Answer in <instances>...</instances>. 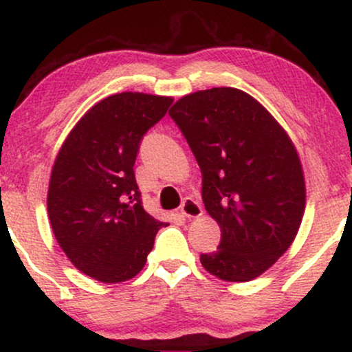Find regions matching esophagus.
Wrapping results in <instances>:
<instances>
[{
  "instance_id": "1",
  "label": "esophagus",
  "mask_w": 352,
  "mask_h": 352,
  "mask_svg": "<svg viewBox=\"0 0 352 352\" xmlns=\"http://www.w3.org/2000/svg\"><path fill=\"white\" fill-rule=\"evenodd\" d=\"M181 214L186 218H198L203 214L201 205L192 198H184L183 205H181Z\"/></svg>"
}]
</instances>
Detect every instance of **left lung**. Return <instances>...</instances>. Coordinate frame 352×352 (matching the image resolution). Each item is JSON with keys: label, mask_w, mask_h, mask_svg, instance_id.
Wrapping results in <instances>:
<instances>
[{"label": "left lung", "mask_w": 352, "mask_h": 352, "mask_svg": "<svg viewBox=\"0 0 352 352\" xmlns=\"http://www.w3.org/2000/svg\"><path fill=\"white\" fill-rule=\"evenodd\" d=\"M169 116L203 175V203L221 228L203 267L226 282H248L292 245L305 208L297 151L285 131L248 94L232 87L199 90Z\"/></svg>", "instance_id": "1"}]
</instances>
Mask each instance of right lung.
I'll return each mask as SVG.
<instances>
[{
    "label": "right lung",
    "mask_w": 352,
    "mask_h": 352,
    "mask_svg": "<svg viewBox=\"0 0 352 352\" xmlns=\"http://www.w3.org/2000/svg\"><path fill=\"white\" fill-rule=\"evenodd\" d=\"M171 97L122 92L94 105L63 142L48 186L54 235L80 272L99 282L135 277L164 223L142 206L134 162Z\"/></svg>",
    "instance_id": "obj_1"
}]
</instances>
